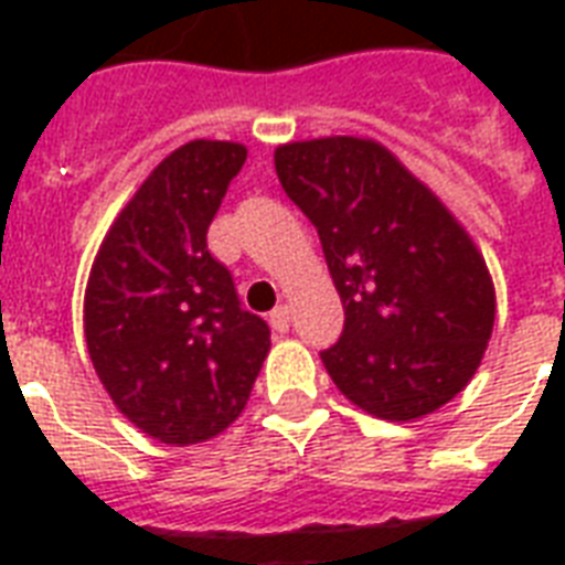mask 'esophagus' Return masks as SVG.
<instances>
[{
	"mask_svg": "<svg viewBox=\"0 0 565 565\" xmlns=\"http://www.w3.org/2000/svg\"><path fill=\"white\" fill-rule=\"evenodd\" d=\"M290 308L287 305H278V308L269 313V326H273V331H278V334H287L290 331Z\"/></svg>",
	"mask_w": 565,
	"mask_h": 565,
	"instance_id": "obj_1",
	"label": "esophagus"
}]
</instances>
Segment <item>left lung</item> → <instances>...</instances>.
I'll use <instances>...</instances> for the list:
<instances>
[{
    "instance_id": "left-lung-1",
    "label": "left lung",
    "mask_w": 565,
    "mask_h": 565,
    "mask_svg": "<svg viewBox=\"0 0 565 565\" xmlns=\"http://www.w3.org/2000/svg\"><path fill=\"white\" fill-rule=\"evenodd\" d=\"M275 172L317 225L343 301V337L322 352L337 390L386 422L451 402L495 322V284L469 231L372 137L281 143Z\"/></svg>"
}]
</instances>
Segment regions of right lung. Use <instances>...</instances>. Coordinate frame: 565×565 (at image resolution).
Wrapping results in <instances>:
<instances>
[{"instance_id":"add662e5","label":"right lung","mask_w":565,"mask_h":565,"mask_svg":"<svg viewBox=\"0 0 565 565\" xmlns=\"http://www.w3.org/2000/svg\"><path fill=\"white\" fill-rule=\"evenodd\" d=\"M248 149L190 140L110 222L84 290V340L110 402L146 437L193 446L246 407L269 326L239 308L207 225Z\"/></svg>"}]
</instances>
